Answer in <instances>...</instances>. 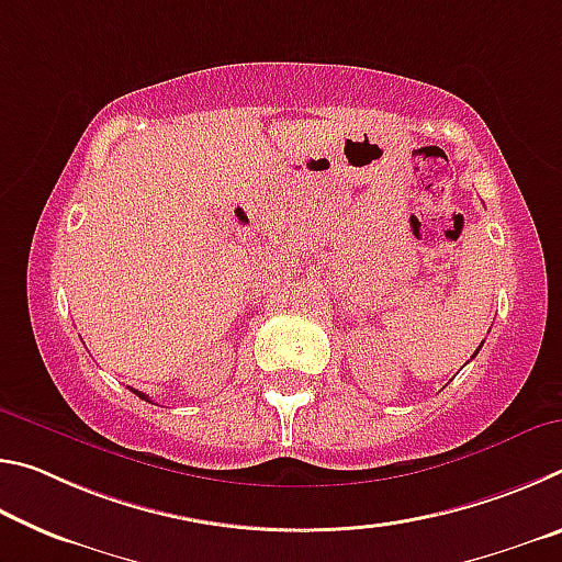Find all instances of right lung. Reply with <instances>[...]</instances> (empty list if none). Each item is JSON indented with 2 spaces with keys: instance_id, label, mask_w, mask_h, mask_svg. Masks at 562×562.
Instances as JSON below:
<instances>
[{
  "instance_id": "right-lung-1",
  "label": "right lung",
  "mask_w": 562,
  "mask_h": 562,
  "mask_svg": "<svg viewBox=\"0 0 562 562\" xmlns=\"http://www.w3.org/2000/svg\"><path fill=\"white\" fill-rule=\"evenodd\" d=\"M131 392H133V394H138V396H140V398H146V402H150V398H148V396H146V394H140V392H136V389H131Z\"/></svg>"
}]
</instances>
